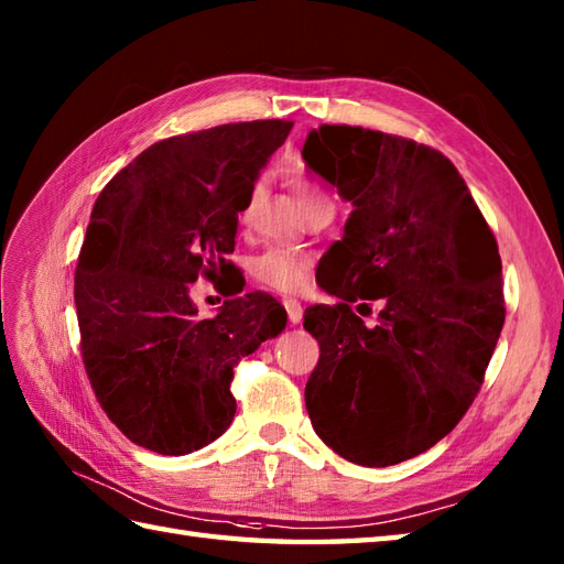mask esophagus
Masks as SVG:
<instances>
[{
  "instance_id": "esophagus-1",
  "label": "esophagus",
  "mask_w": 564,
  "mask_h": 564,
  "mask_svg": "<svg viewBox=\"0 0 564 564\" xmlns=\"http://www.w3.org/2000/svg\"><path fill=\"white\" fill-rule=\"evenodd\" d=\"M283 307H285V313H289L291 325H297V322L303 319V305L297 303V301H293V297H285V301H283Z\"/></svg>"
}]
</instances>
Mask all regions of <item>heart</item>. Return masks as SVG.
Returning <instances> with one entry per match:
<instances>
[{"mask_svg": "<svg viewBox=\"0 0 564 564\" xmlns=\"http://www.w3.org/2000/svg\"><path fill=\"white\" fill-rule=\"evenodd\" d=\"M289 186L293 191L297 206H301L305 213L315 206H329V198L325 191H322L313 178L303 172L289 174ZM259 198H261V184L257 182L249 191L239 218L249 220ZM310 267H313V259H310V254H305V251L271 247L267 251H261L259 257L251 259L249 269H251V275H254V281L261 283L263 289H271L279 293H301L310 283Z\"/></svg>", "mask_w": 564, "mask_h": 564, "instance_id": "heart-1", "label": "heart"}]
</instances>
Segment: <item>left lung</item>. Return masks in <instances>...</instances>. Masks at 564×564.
Returning <instances> with one entry per match:
<instances>
[{"instance_id": "obj_1", "label": "left lung", "mask_w": 564, "mask_h": 564, "mask_svg": "<svg viewBox=\"0 0 564 564\" xmlns=\"http://www.w3.org/2000/svg\"><path fill=\"white\" fill-rule=\"evenodd\" d=\"M303 160L354 206L327 251L339 303L305 310L319 344L310 422L356 465L410 460L451 434L482 388L507 313L495 232L446 154L410 138L322 126ZM368 300L383 310L366 328L355 311Z\"/></svg>"}]
</instances>
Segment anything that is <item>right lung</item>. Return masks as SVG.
<instances>
[{
	"label": "right lung",
	"mask_w": 564,
	"mask_h": 564,
	"mask_svg": "<svg viewBox=\"0 0 564 564\" xmlns=\"http://www.w3.org/2000/svg\"><path fill=\"white\" fill-rule=\"evenodd\" d=\"M293 121L215 126L154 142L104 186L75 271L82 364L106 416L138 443L184 455L232 424L235 368L285 327L269 293L230 285L198 319L188 283L225 279L237 213Z\"/></svg>",
	"instance_id": "add662e5"
}]
</instances>
